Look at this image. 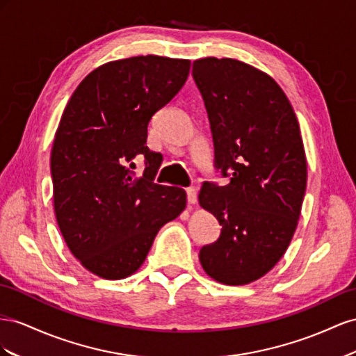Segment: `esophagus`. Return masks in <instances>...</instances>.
<instances>
[{"instance_id": "34e87169", "label": "esophagus", "mask_w": 356, "mask_h": 356, "mask_svg": "<svg viewBox=\"0 0 356 356\" xmlns=\"http://www.w3.org/2000/svg\"><path fill=\"white\" fill-rule=\"evenodd\" d=\"M186 198H188V204H195V202H197V189L195 188H188L186 189Z\"/></svg>"}]
</instances>
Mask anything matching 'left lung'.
Instances as JSON below:
<instances>
[{
    "mask_svg": "<svg viewBox=\"0 0 356 356\" xmlns=\"http://www.w3.org/2000/svg\"><path fill=\"white\" fill-rule=\"evenodd\" d=\"M192 77L204 99L215 168L229 176L204 181L198 201L222 225L202 246L204 271L225 285H248L286 252L300 219L307 161L288 97L264 71L231 58L194 60Z\"/></svg>",
    "mask_w": 356,
    "mask_h": 356,
    "instance_id": "obj_1",
    "label": "left lung"
}]
</instances>
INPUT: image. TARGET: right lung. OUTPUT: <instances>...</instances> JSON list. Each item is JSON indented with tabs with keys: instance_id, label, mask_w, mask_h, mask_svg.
<instances>
[{
	"instance_id": "right-lung-1",
	"label": "right lung",
	"mask_w": 356,
	"mask_h": 356,
	"mask_svg": "<svg viewBox=\"0 0 356 356\" xmlns=\"http://www.w3.org/2000/svg\"><path fill=\"white\" fill-rule=\"evenodd\" d=\"M191 60L147 55L89 73L60 118L50 171L58 227L68 249L97 276L119 280L145 262L158 231L186 207V192L155 184L162 156L147 125L185 85ZM145 158L140 178L134 159Z\"/></svg>"
}]
</instances>
